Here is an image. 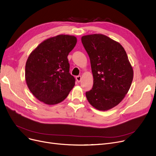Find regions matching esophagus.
<instances>
[{
	"label": "esophagus",
	"instance_id": "obj_1",
	"mask_svg": "<svg viewBox=\"0 0 156 156\" xmlns=\"http://www.w3.org/2000/svg\"><path fill=\"white\" fill-rule=\"evenodd\" d=\"M76 79L77 82L79 83V82H81V80H82V76H77L76 77Z\"/></svg>",
	"mask_w": 156,
	"mask_h": 156
}]
</instances>
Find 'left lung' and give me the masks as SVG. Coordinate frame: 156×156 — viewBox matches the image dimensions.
Returning <instances> with one entry per match:
<instances>
[{
  "label": "left lung",
  "instance_id": "left-lung-1",
  "mask_svg": "<svg viewBox=\"0 0 156 156\" xmlns=\"http://www.w3.org/2000/svg\"><path fill=\"white\" fill-rule=\"evenodd\" d=\"M89 56L94 78L92 89L86 92L89 103L100 111L109 110L126 96L133 79V69L119 43L101 34L82 37Z\"/></svg>",
  "mask_w": 156,
  "mask_h": 156
}]
</instances>
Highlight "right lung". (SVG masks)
Returning <instances> with one entry per match:
<instances>
[{"mask_svg": "<svg viewBox=\"0 0 156 156\" xmlns=\"http://www.w3.org/2000/svg\"><path fill=\"white\" fill-rule=\"evenodd\" d=\"M77 42L75 36L60 34L41 43L29 55L25 80L39 101L49 105L63 101L75 85L67 56Z\"/></svg>", "mask_w": 156, "mask_h": 156, "instance_id": "obj_1", "label": "right lung"}]
</instances>
